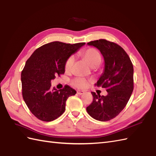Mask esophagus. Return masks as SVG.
<instances>
[{
	"mask_svg": "<svg viewBox=\"0 0 156 156\" xmlns=\"http://www.w3.org/2000/svg\"><path fill=\"white\" fill-rule=\"evenodd\" d=\"M85 92L84 91H83V90H78L77 91V94H79V95H82V94H84Z\"/></svg>",
	"mask_w": 156,
	"mask_h": 156,
	"instance_id": "esophagus-1",
	"label": "esophagus"
}]
</instances>
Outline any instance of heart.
<instances>
[{"instance_id": "obj_1", "label": "heart", "mask_w": 156, "mask_h": 156, "mask_svg": "<svg viewBox=\"0 0 156 156\" xmlns=\"http://www.w3.org/2000/svg\"><path fill=\"white\" fill-rule=\"evenodd\" d=\"M80 55L84 58L86 62L92 68H96L99 66L102 62V56L100 53L95 48H90L82 50L80 53ZM74 62V56H70L65 63L64 68L66 72H70L72 70ZM90 80L84 78H76L73 80V84L78 88H84L89 85Z\"/></svg>"}]
</instances>
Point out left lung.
Instances as JSON below:
<instances>
[{"label":"left lung","mask_w":156,"mask_h":156,"mask_svg":"<svg viewBox=\"0 0 156 156\" xmlns=\"http://www.w3.org/2000/svg\"><path fill=\"white\" fill-rule=\"evenodd\" d=\"M87 44L96 47L104 57V72L95 86L106 88L108 94L100 96L92 92L93 102L86 110L96 120H110L122 111L132 95L133 64L125 50L115 43L100 39Z\"/></svg>","instance_id":"1"}]
</instances>
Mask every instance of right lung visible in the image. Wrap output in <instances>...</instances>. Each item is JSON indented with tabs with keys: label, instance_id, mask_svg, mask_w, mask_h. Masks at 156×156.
<instances>
[{
	"label": "right lung",
	"instance_id": "add662e5",
	"mask_svg": "<svg viewBox=\"0 0 156 156\" xmlns=\"http://www.w3.org/2000/svg\"><path fill=\"white\" fill-rule=\"evenodd\" d=\"M84 44L50 42L36 50L26 62L21 73L23 97L28 109L41 120L51 122L60 116L68 98L76 94L69 86L52 88L51 80L64 73L67 59Z\"/></svg>",
	"mask_w": 156,
	"mask_h": 156
}]
</instances>
